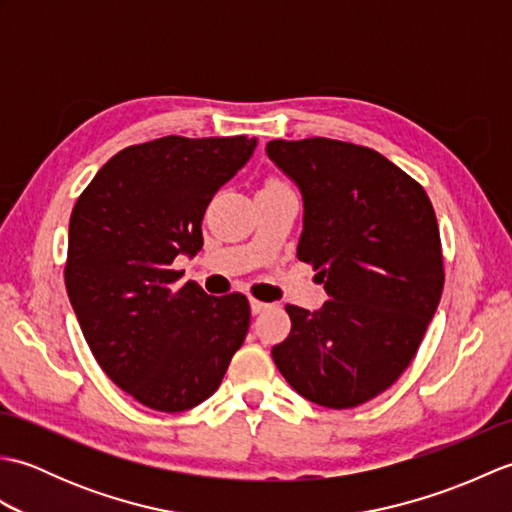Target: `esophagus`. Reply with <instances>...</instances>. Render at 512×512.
I'll return each instance as SVG.
<instances>
[{
    "label": "esophagus",
    "instance_id": "1",
    "mask_svg": "<svg viewBox=\"0 0 512 512\" xmlns=\"http://www.w3.org/2000/svg\"><path fill=\"white\" fill-rule=\"evenodd\" d=\"M268 308V303H264V301H259V299H250V310H253V314H259V312H264Z\"/></svg>",
    "mask_w": 512,
    "mask_h": 512
}]
</instances>
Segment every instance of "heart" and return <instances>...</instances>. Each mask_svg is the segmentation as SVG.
Segmentation results:
<instances>
[{"instance_id": "obj_1", "label": "heart", "mask_w": 512, "mask_h": 512, "mask_svg": "<svg viewBox=\"0 0 512 512\" xmlns=\"http://www.w3.org/2000/svg\"><path fill=\"white\" fill-rule=\"evenodd\" d=\"M275 182H279V180H268L266 184H275Z\"/></svg>"}]
</instances>
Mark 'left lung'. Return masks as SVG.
<instances>
[{"instance_id": "8db88e82", "label": "left lung", "mask_w": 512, "mask_h": 512, "mask_svg": "<svg viewBox=\"0 0 512 512\" xmlns=\"http://www.w3.org/2000/svg\"><path fill=\"white\" fill-rule=\"evenodd\" d=\"M268 156L299 184L297 257L330 299L286 306L292 330L273 347L290 387L328 409L383 394L416 356L444 288L436 211L422 184L378 151L332 138L270 140Z\"/></svg>"}]
</instances>
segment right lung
Listing matches in <instances>:
<instances>
[{"mask_svg": "<svg viewBox=\"0 0 512 512\" xmlns=\"http://www.w3.org/2000/svg\"><path fill=\"white\" fill-rule=\"evenodd\" d=\"M253 149L248 136L125 147L74 204L63 270L74 314L103 372L149 409L200 405L246 339V295L178 288L171 264L198 253L206 206Z\"/></svg>", "mask_w": 512, "mask_h": 512, "instance_id": "obj_1", "label": "right lung"}]
</instances>
